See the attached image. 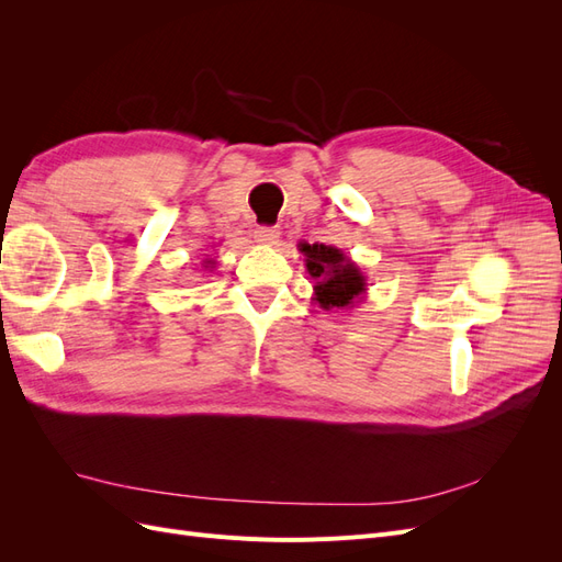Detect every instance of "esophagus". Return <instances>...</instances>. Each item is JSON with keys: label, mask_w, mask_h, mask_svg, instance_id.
I'll use <instances>...</instances> for the list:
<instances>
[{"label": "esophagus", "mask_w": 562, "mask_h": 562, "mask_svg": "<svg viewBox=\"0 0 562 562\" xmlns=\"http://www.w3.org/2000/svg\"><path fill=\"white\" fill-rule=\"evenodd\" d=\"M279 229L277 227H258L255 229V241L258 244H262V246H271V244H277L279 241Z\"/></svg>", "instance_id": "1"}]
</instances>
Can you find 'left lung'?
Wrapping results in <instances>:
<instances>
[{
  "label": "left lung",
  "instance_id": "1",
  "mask_svg": "<svg viewBox=\"0 0 562 562\" xmlns=\"http://www.w3.org/2000/svg\"><path fill=\"white\" fill-rule=\"evenodd\" d=\"M300 250L312 279H316L314 300L323 310H347L363 297L366 277L342 250L326 244H300Z\"/></svg>",
  "mask_w": 562,
  "mask_h": 562
}]
</instances>
